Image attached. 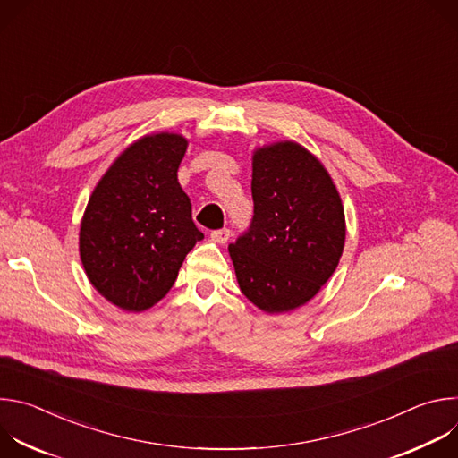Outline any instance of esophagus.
<instances>
[{
  "label": "esophagus",
  "mask_w": 458,
  "mask_h": 458,
  "mask_svg": "<svg viewBox=\"0 0 458 458\" xmlns=\"http://www.w3.org/2000/svg\"><path fill=\"white\" fill-rule=\"evenodd\" d=\"M230 235H232L230 228H219V230H214V232H212V239H214L216 242H221V244H225V242L230 239Z\"/></svg>",
  "instance_id": "obj_1"
}]
</instances>
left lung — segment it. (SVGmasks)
<instances>
[{
  "label": "left lung",
  "instance_id": "left-lung-1",
  "mask_svg": "<svg viewBox=\"0 0 458 458\" xmlns=\"http://www.w3.org/2000/svg\"><path fill=\"white\" fill-rule=\"evenodd\" d=\"M253 217L228 246L241 292L268 313L308 302L344 248L339 191L324 166L286 141L253 154Z\"/></svg>",
  "mask_w": 458,
  "mask_h": 458
}]
</instances>
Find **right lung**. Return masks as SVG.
<instances>
[{"label":"right lung","mask_w":458,"mask_h":458,"mask_svg":"<svg viewBox=\"0 0 458 458\" xmlns=\"http://www.w3.org/2000/svg\"><path fill=\"white\" fill-rule=\"evenodd\" d=\"M177 134L128 147L87 205L80 253L94 288L126 311H143L174 286L186 253L205 235L177 181L186 152Z\"/></svg>","instance_id":"add662e5"}]
</instances>
